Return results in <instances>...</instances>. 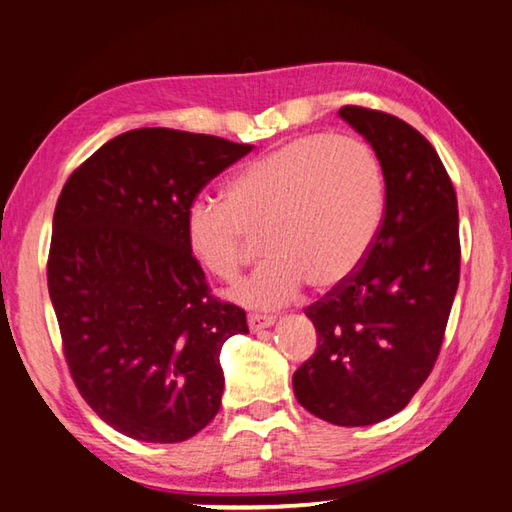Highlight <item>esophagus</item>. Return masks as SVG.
Here are the masks:
<instances>
[{
  "label": "esophagus",
  "instance_id": "34e87169",
  "mask_svg": "<svg viewBox=\"0 0 512 512\" xmlns=\"http://www.w3.org/2000/svg\"><path fill=\"white\" fill-rule=\"evenodd\" d=\"M275 324V317L270 315H259V313H250L248 315V328L253 330V333H259V330H266Z\"/></svg>",
  "mask_w": 512,
  "mask_h": 512
}]
</instances>
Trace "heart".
Here are the masks:
<instances>
[{"mask_svg":"<svg viewBox=\"0 0 512 512\" xmlns=\"http://www.w3.org/2000/svg\"><path fill=\"white\" fill-rule=\"evenodd\" d=\"M384 217L382 162L366 139L306 135L253 159L228 179L226 202L199 195L188 204V250L208 273L233 282L262 235L268 255L233 290L248 308H279L306 279L328 290L362 266Z\"/></svg>","mask_w":512,"mask_h":512,"instance_id":"1","label":"heart"}]
</instances>
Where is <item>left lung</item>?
<instances>
[{"label":"left lung","mask_w":512,"mask_h":512,"mask_svg":"<svg viewBox=\"0 0 512 512\" xmlns=\"http://www.w3.org/2000/svg\"><path fill=\"white\" fill-rule=\"evenodd\" d=\"M339 117L375 148L386 208L366 259L306 308L315 355L295 370L308 413L335 426H370L406 408L435 366L459 284L457 195L428 139L382 110Z\"/></svg>","instance_id":"8db88e82"}]
</instances>
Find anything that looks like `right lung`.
<instances>
[{"instance_id": "right-lung-1", "label": "right lung", "mask_w": 512, "mask_h": 512, "mask_svg": "<svg viewBox=\"0 0 512 512\" xmlns=\"http://www.w3.org/2000/svg\"><path fill=\"white\" fill-rule=\"evenodd\" d=\"M250 150L215 135L135 128L95 150L62 188L50 302L77 390L117 433L177 444L217 415L219 353L248 333L246 313L210 295L184 215Z\"/></svg>"}]
</instances>
